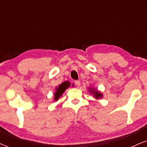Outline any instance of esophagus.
<instances>
[{"label": "esophagus", "mask_w": 147, "mask_h": 147, "mask_svg": "<svg viewBox=\"0 0 147 147\" xmlns=\"http://www.w3.org/2000/svg\"><path fill=\"white\" fill-rule=\"evenodd\" d=\"M75 84L77 85L78 86H80V84H81V83H80V80H76V81H75Z\"/></svg>", "instance_id": "34e87169"}]
</instances>
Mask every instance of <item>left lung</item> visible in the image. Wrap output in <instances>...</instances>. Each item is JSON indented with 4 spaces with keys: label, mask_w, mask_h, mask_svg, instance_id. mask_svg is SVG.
Here are the masks:
<instances>
[{
    "label": "left lung",
    "mask_w": 147,
    "mask_h": 147,
    "mask_svg": "<svg viewBox=\"0 0 147 147\" xmlns=\"http://www.w3.org/2000/svg\"><path fill=\"white\" fill-rule=\"evenodd\" d=\"M89 90H90V92L93 94L94 97H95L96 99H100V98H102V94L100 93V92H98L96 90H94V88H90Z\"/></svg>",
    "instance_id": "left-lung-1"
}]
</instances>
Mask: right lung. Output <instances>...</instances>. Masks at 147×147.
<instances>
[{
  "mask_svg": "<svg viewBox=\"0 0 147 147\" xmlns=\"http://www.w3.org/2000/svg\"><path fill=\"white\" fill-rule=\"evenodd\" d=\"M70 86V82L68 81H65L61 83L60 85L58 86V88H56V92L55 93V100H57L62 96V94H63V92L65 91V90L68 88Z\"/></svg>",
  "mask_w": 147,
  "mask_h": 147,
  "instance_id": "obj_1",
  "label": "right lung"
}]
</instances>
